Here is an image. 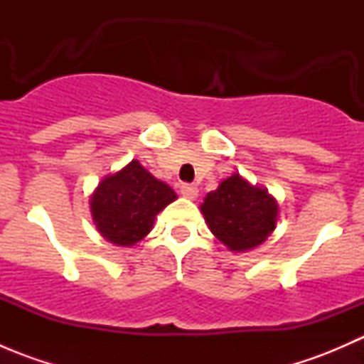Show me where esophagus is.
Returning <instances> with one entry per match:
<instances>
[{
  "label": "esophagus",
  "mask_w": 364,
  "mask_h": 364,
  "mask_svg": "<svg viewBox=\"0 0 364 364\" xmlns=\"http://www.w3.org/2000/svg\"><path fill=\"white\" fill-rule=\"evenodd\" d=\"M179 192H181V196L186 197V199L196 200L197 197H199V188H197L196 185H188V183H183L181 188H179Z\"/></svg>",
  "instance_id": "1"
}]
</instances>
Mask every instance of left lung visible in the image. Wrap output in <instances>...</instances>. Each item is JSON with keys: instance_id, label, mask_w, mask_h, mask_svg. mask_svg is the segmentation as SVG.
<instances>
[{"instance_id": "8db88e82", "label": "left lung", "mask_w": 364, "mask_h": 364, "mask_svg": "<svg viewBox=\"0 0 364 364\" xmlns=\"http://www.w3.org/2000/svg\"><path fill=\"white\" fill-rule=\"evenodd\" d=\"M200 211L209 230L230 252H250L277 229L280 208L267 188L232 174L205 196Z\"/></svg>"}]
</instances>
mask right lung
<instances>
[{"label": "right lung", "mask_w": 364, "mask_h": 364, "mask_svg": "<svg viewBox=\"0 0 364 364\" xmlns=\"http://www.w3.org/2000/svg\"><path fill=\"white\" fill-rule=\"evenodd\" d=\"M178 199L167 183L132 160L105 176L90 197L93 223L116 247H134L153 229L156 215Z\"/></svg>", "instance_id": "right-lung-1"}]
</instances>
